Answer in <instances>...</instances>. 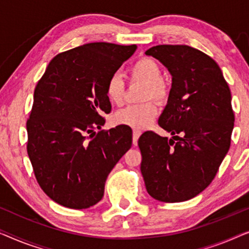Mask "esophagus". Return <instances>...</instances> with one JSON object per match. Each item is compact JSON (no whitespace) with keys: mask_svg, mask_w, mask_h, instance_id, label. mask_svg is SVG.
Segmentation results:
<instances>
[{"mask_svg":"<svg viewBox=\"0 0 249 249\" xmlns=\"http://www.w3.org/2000/svg\"><path fill=\"white\" fill-rule=\"evenodd\" d=\"M140 135H141V131H139V129H133V144L134 145L138 144V140L140 138Z\"/></svg>","mask_w":249,"mask_h":249,"instance_id":"1","label":"esophagus"}]
</instances>
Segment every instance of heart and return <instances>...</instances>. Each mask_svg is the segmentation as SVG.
<instances>
[{
    "label": "heart",
    "instance_id": "b5f03b06",
    "mask_svg": "<svg viewBox=\"0 0 249 249\" xmlns=\"http://www.w3.org/2000/svg\"><path fill=\"white\" fill-rule=\"evenodd\" d=\"M161 66L157 61L150 57H142L135 61L128 69L131 81H140L144 83L143 99H156L164 101L169 97L170 86L164 79ZM105 92L111 104L121 106L125 100L126 85L122 76L117 73L108 78L105 87ZM158 115V108L153 101L140 105H131L118 110L115 114V122L117 124L126 125L135 129H143L152 124Z\"/></svg>",
    "mask_w": 249,
    "mask_h": 249
}]
</instances>
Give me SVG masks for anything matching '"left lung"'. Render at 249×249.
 Masks as SVG:
<instances>
[{"label": "left lung", "mask_w": 249, "mask_h": 249, "mask_svg": "<svg viewBox=\"0 0 249 249\" xmlns=\"http://www.w3.org/2000/svg\"><path fill=\"white\" fill-rule=\"evenodd\" d=\"M173 75L160 127L173 139L146 131L140 136L141 173L148 193L166 203L184 202L211 184L230 148L234 114L221 69L187 45H158L145 52Z\"/></svg>", "instance_id": "8db88e82"}]
</instances>
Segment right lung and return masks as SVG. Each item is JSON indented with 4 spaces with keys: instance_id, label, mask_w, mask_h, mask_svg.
Segmentation results:
<instances>
[{
    "instance_id": "obj_1",
    "label": "right lung",
    "mask_w": 249,
    "mask_h": 249,
    "mask_svg": "<svg viewBox=\"0 0 249 249\" xmlns=\"http://www.w3.org/2000/svg\"><path fill=\"white\" fill-rule=\"evenodd\" d=\"M136 45L90 43L55 56L38 81L27 121V152L48 197L65 208H90L108 175L132 146L129 126L100 129L111 110L108 78Z\"/></svg>"
}]
</instances>
